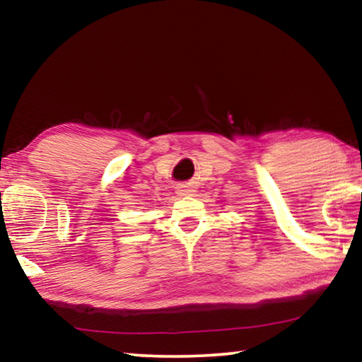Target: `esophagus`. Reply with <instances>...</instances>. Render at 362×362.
Listing matches in <instances>:
<instances>
[{"instance_id": "obj_1", "label": "esophagus", "mask_w": 362, "mask_h": 362, "mask_svg": "<svg viewBox=\"0 0 362 362\" xmlns=\"http://www.w3.org/2000/svg\"><path fill=\"white\" fill-rule=\"evenodd\" d=\"M180 192H182V194H189V193H192V189H188V188H183V189H180Z\"/></svg>"}]
</instances>
